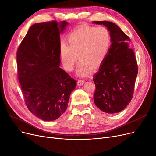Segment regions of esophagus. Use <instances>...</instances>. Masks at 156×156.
Listing matches in <instances>:
<instances>
[{
  "label": "esophagus",
  "instance_id": "obj_1",
  "mask_svg": "<svg viewBox=\"0 0 156 156\" xmlns=\"http://www.w3.org/2000/svg\"><path fill=\"white\" fill-rule=\"evenodd\" d=\"M84 83V80L83 79H79L77 80V85L78 86H81Z\"/></svg>",
  "mask_w": 156,
  "mask_h": 156
}]
</instances>
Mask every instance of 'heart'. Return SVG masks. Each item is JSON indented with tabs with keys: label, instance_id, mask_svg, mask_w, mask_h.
Returning a JSON list of instances; mask_svg holds the SVG:
<instances>
[{
	"label": "heart",
	"instance_id": "heart-1",
	"mask_svg": "<svg viewBox=\"0 0 156 156\" xmlns=\"http://www.w3.org/2000/svg\"><path fill=\"white\" fill-rule=\"evenodd\" d=\"M111 44V35L105 27L81 25L73 30L67 37V44L61 42L59 55L64 68L72 71L80 59L77 73L88 75L92 68H99L104 62Z\"/></svg>",
	"mask_w": 156,
	"mask_h": 156
}]
</instances>
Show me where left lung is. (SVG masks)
Segmentation results:
<instances>
[{"label": "left lung", "instance_id": "8db88e82", "mask_svg": "<svg viewBox=\"0 0 156 156\" xmlns=\"http://www.w3.org/2000/svg\"><path fill=\"white\" fill-rule=\"evenodd\" d=\"M109 30L112 44L98 72L94 76V103L108 114L124 110L130 103L138 72L135 53L129 46L130 38L119 26L109 21H94Z\"/></svg>", "mask_w": 156, "mask_h": 156}]
</instances>
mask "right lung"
<instances>
[{
	"label": "right lung",
	"instance_id": "add662e5",
	"mask_svg": "<svg viewBox=\"0 0 156 156\" xmlns=\"http://www.w3.org/2000/svg\"><path fill=\"white\" fill-rule=\"evenodd\" d=\"M66 21L32 25L17 50L19 81L28 110L39 119H58L67 108L76 80L59 67L60 34Z\"/></svg>",
	"mask_w": 156,
	"mask_h": 156
}]
</instances>
